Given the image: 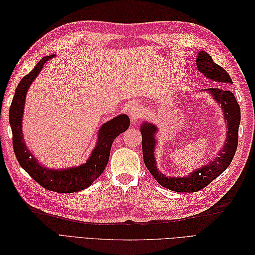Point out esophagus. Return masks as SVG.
Instances as JSON below:
<instances>
[{"label":"esophagus","instance_id":"34e87169","mask_svg":"<svg viewBox=\"0 0 255 255\" xmlns=\"http://www.w3.org/2000/svg\"><path fill=\"white\" fill-rule=\"evenodd\" d=\"M128 114H129L130 120H132L133 122H136V121H138V119H139V118L141 117V116H142V109L140 107V105H138V104H132V106L129 107Z\"/></svg>","mask_w":255,"mask_h":255}]
</instances>
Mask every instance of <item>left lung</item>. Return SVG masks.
I'll return each mask as SVG.
<instances>
[{"label": "left lung", "mask_w": 255, "mask_h": 255, "mask_svg": "<svg viewBox=\"0 0 255 255\" xmlns=\"http://www.w3.org/2000/svg\"><path fill=\"white\" fill-rule=\"evenodd\" d=\"M196 65L198 70L203 73L205 78L211 81H215L219 84V86L232 84V79L229 73L214 63L210 54L204 51L198 53ZM210 92L215 99V101L221 105V109L227 122V139L223 148L219 151L218 156H216L211 163L196 169L190 174L181 177L167 176L166 174L158 171L155 160V133L157 128L152 123L144 122L140 127V132L142 136V155L145 167L149 169L150 173L153 175L159 185L173 191L179 192H196L200 189L206 187L208 184L213 182L216 177L219 176L230 166L233 160L238 143V128L241 123V107H239L236 98L232 91L227 87H213L205 89Z\"/></svg>", "instance_id": "left-lung-1"}]
</instances>
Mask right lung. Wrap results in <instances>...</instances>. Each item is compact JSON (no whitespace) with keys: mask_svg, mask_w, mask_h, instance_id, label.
<instances>
[{"mask_svg":"<svg viewBox=\"0 0 255 255\" xmlns=\"http://www.w3.org/2000/svg\"><path fill=\"white\" fill-rule=\"evenodd\" d=\"M54 56L55 55L45 56L38 61L33 70L18 84L9 109V123L12 132L13 151L20 166L43 188L65 194V192L81 191L89 187L102 174L109 163L111 148L115 138L128 128L129 118L128 115H119L100 128L98 142L85 164L78 167L54 170V169L44 168L38 163L23 139L22 116L24 112L25 97L30 84L40 73L48 59Z\"/></svg>","mask_w":255,"mask_h":255,"instance_id":"right-lung-1","label":"right lung"}]
</instances>
